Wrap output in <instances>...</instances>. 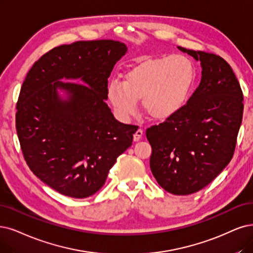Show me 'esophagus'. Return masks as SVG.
Masks as SVG:
<instances>
[{
	"instance_id": "34e87169",
	"label": "esophagus",
	"mask_w": 253,
	"mask_h": 253,
	"mask_svg": "<svg viewBox=\"0 0 253 253\" xmlns=\"http://www.w3.org/2000/svg\"><path fill=\"white\" fill-rule=\"evenodd\" d=\"M143 133H144L143 129H137L136 131H135V133L133 134V141H134V142L139 141V139H141L142 136H143Z\"/></svg>"
}]
</instances>
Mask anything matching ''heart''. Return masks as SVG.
Masks as SVG:
<instances>
[{"mask_svg":"<svg viewBox=\"0 0 253 253\" xmlns=\"http://www.w3.org/2000/svg\"><path fill=\"white\" fill-rule=\"evenodd\" d=\"M195 79V65L184 55L149 57L128 70L123 82L111 81L108 98L123 117L133 115L142 100L148 117L167 120L188 103Z\"/></svg>","mask_w":253,"mask_h":253,"instance_id":"1","label":"heart"}]
</instances>
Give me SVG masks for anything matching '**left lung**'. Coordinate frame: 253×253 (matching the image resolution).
<instances>
[{
  "mask_svg": "<svg viewBox=\"0 0 253 253\" xmlns=\"http://www.w3.org/2000/svg\"><path fill=\"white\" fill-rule=\"evenodd\" d=\"M200 61L201 81L186 105L147 129L150 168L164 190L190 195L203 189L231 161L243 119V92L220 56L178 46Z\"/></svg>",
  "mask_w": 253,
  "mask_h": 253,
  "instance_id": "8db88e82",
  "label": "left lung"
}]
</instances>
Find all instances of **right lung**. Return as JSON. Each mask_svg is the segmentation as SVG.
I'll use <instances>...</instances> for the list:
<instances>
[{"instance_id": "1", "label": "right lung", "mask_w": 253, "mask_h": 253, "mask_svg": "<svg viewBox=\"0 0 253 253\" xmlns=\"http://www.w3.org/2000/svg\"><path fill=\"white\" fill-rule=\"evenodd\" d=\"M126 53L117 41L76 42L45 53L27 74L15 116L22 151L34 175L64 196L97 193L132 144L137 126L120 123L105 103L107 79Z\"/></svg>"}]
</instances>
